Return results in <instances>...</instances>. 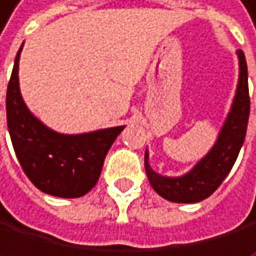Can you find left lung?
I'll list each match as a JSON object with an SVG mask.
<instances>
[{"label":"left lung","instance_id":"1","mask_svg":"<svg viewBox=\"0 0 256 256\" xmlns=\"http://www.w3.org/2000/svg\"><path fill=\"white\" fill-rule=\"evenodd\" d=\"M239 58V81L236 96L224 124L218 134L215 145L199 162L182 176H164L151 168L148 162V150L145 151V170L150 184L160 198L170 202L194 204L204 200L220 186L226 175L230 174L238 154L246 140L250 97H248V73L246 56L240 49L238 50Z\"/></svg>","mask_w":256,"mask_h":256}]
</instances>
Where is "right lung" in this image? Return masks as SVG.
Returning a JSON list of instances; mask_svg holds the SVG:
<instances>
[{
	"instance_id": "1",
	"label": "right lung",
	"mask_w": 256,
	"mask_h": 256,
	"mask_svg": "<svg viewBox=\"0 0 256 256\" xmlns=\"http://www.w3.org/2000/svg\"><path fill=\"white\" fill-rule=\"evenodd\" d=\"M20 46L6 96L8 129L25 175L40 191L57 198H81L96 186L103 160L126 126L86 134H58L36 118L20 94Z\"/></svg>"
}]
</instances>
